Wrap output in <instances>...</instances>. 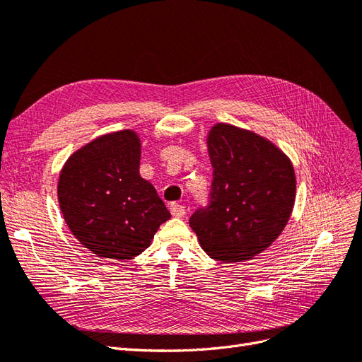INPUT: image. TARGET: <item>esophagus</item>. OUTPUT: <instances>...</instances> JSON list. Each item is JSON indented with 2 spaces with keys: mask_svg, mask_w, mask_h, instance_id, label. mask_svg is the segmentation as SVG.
<instances>
[{
  "mask_svg": "<svg viewBox=\"0 0 362 362\" xmlns=\"http://www.w3.org/2000/svg\"><path fill=\"white\" fill-rule=\"evenodd\" d=\"M170 212L173 216H177V218H183L185 216V206L180 203H171L170 204Z\"/></svg>",
  "mask_w": 362,
  "mask_h": 362,
  "instance_id": "34e87169",
  "label": "esophagus"
}]
</instances>
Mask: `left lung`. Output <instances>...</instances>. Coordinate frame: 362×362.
<instances>
[{"label": "left lung", "mask_w": 362, "mask_h": 362, "mask_svg": "<svg viewBox=\"0 0 362 362\" xmlns=\"http://www.w3.org/2000/svg\"><path fill=\"white\" fill-rule=\"evenodd\" d=\"M214 168L211 203L189 226L212 259L235 264L270 247L290 220L296 200L294 167L272 141L218 122L208 133Z\"/></svg>", "instance_id": "left-lung-1"}]
</instances>
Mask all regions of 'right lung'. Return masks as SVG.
I'll list each match as a JSON object with an SVG mask.
<instances>
[{
  "instance_id": "add662e5",
  "label": "right lung",
  "mask_w": 362,
  "mask_h": 362,
  "mask_svg": "<svg viewBox=\"0 0 362 362\" xmlns=\"http://www.w3.org/2000/svg\"><path fill=\"white\" fill-rule=\"evenodd\" d=\"M135 130L106 133L68 158L57 182L62 215L81 245L107 259L126 261L151 244L171 214L141 177Z\"/></svg>"
}]
</instances>
